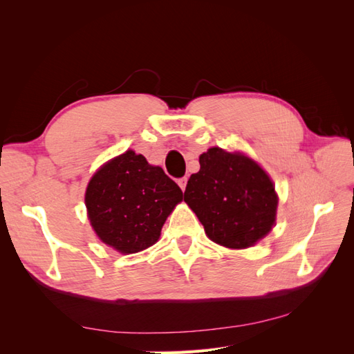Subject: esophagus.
I'll return each instance as SVG.
<instances>
[{
    "mask_svg": "<svg viewBox=\"0 0 354 354\" xmlns=\"http://www.w3.org/2000/svg\"><path fill=\"white\" fill-rule=\"evenodd\" d=\"M177 183H178L180 189L185 192V189H186V185H187V177H181V178H178V180H177Z\"/></svg>",
    "mask_w": 354,
    "mask_h": 354,
    "instance_id": "obj_1",
    "label": "esophagus"
}]
</instances>
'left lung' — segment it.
Instances as JSON below:
<instances>
[{
	"instance_id": "1",
	"label": "left lung",
	"mask_w": 354,
	"mask_h": 354,
	"mask_svg": "<svg viewBox=\"0 0 354 354\" xmlns=\"http://www.w3.org/2000/svg\"><path fill=\"white\" fill-rule=\"evenodd\" d=\"M201 169L192 174L185 202L207 236L227 248H248L264 238L276 220L274 186L252 159L211 147L199 156Z\"/></svg>"
}]
</instances>
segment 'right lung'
I'll return each mask as SVG.
<instances>
[{
  "label": "right lung",
  "instance_id": "right-lung-1",
  "mask_svg": "<svg viewBox=\"0 0 354 354\" xmlns=\"http://www.w3.org/2000/svg\"><path fill=\"white\" fill-rule=\"evenodd\" d=\"M183 192L160 167L133 151L104 164L90 180L85 205L97 236L116 251L133 254L149 248Z\"/></svg>",
  "mask_w": 354,
  "mask_h": 354
}]
</instances>
